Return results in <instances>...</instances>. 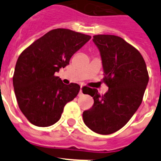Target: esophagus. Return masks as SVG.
<instances>
[{
	"instance_id": "obj_1",
	"label": "esophagus",
	"mask_w": 161,
	"mask_h": 161,
	"mask_svg": "<svg viewBox=\"0 0 161 161\" xmlns=\"http://www.w3.org/2000/svg\"><path fill=\"white\" fill-rule=\"evenodd\" d=\"M80 88H81V87H80ZM82 94H83V93H82V90H81V89H80V92H79V94H78V95H79V96H81Z\"/></svg>"
}]
</instances>
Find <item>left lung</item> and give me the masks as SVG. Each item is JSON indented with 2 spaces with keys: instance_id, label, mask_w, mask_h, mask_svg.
Segmentation results:
<instances>
[{
  "instance_id": "left-lung-1",
  "label": "left lung",
  "mask_w": 161,
  "mask_h": 161,
  "mask_svg": "<svg viewBox=\"0 0 161 161\" xmlns=\"http://www.w3.org/2000/svg\"><path fill=\"white\" fill-rule=\"evenodd\" d=\"M93 41L100 51L103 81L109 89L100 95L89 88L86 94L93 97L94 103L83 112V119L93 131L109 135L123 127L139 107L148 72L140 52L121 37L97 35Z\"/></svg>"
}]
</instances>
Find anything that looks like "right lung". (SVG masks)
<instances>
[{"mask_svg": "<svg viewBox=\"0 0 161 161\" xmlns=\"http://www.w3.org/2000/svg\"><path fill=\"white\" fill-rule=\"evenodd\" d=\"M91 38L68 29H55L37 39L18 57L13 84L18 106L30 123L49 126L59 120L64 107L77 96L80 85H64L55 73Z\"/></svg>", "mask_w": 161, "mask_h": 161, "instance_id": "1", "label": "right lung"}]
</instances>
